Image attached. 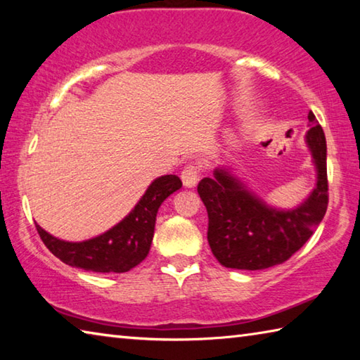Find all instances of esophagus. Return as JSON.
Here are the masks:
<instances>
[{"label": "esophagus", "mask_w": 360, "mask_h": 360, "mask_svg": "<svg viewBox=\"0 0 360 360\" xmlns=\"http://www.w3.org/2000/svg\"><path fill=\"white\" fill-rule=\"evenodd\" d=\"M181 179L186 187H195L200 179V167L197 163H188L181 172Z\"/></svg>", "instance_id": "obj_1"}]
</instances>
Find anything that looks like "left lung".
Wrapping results in <instances>:
<instances>
[{
  "instance_id": "obj_1",
  "label": "left lung",
  "mask_w": 360,
  "mask_h": 360,
  "mask_svg": "<svg viewBox=\"0 0 360 360\" xmlns=\"http://www.w3.org/2000/svg\"><path fill=\"white\" fill-rule=\"evenodd\" d=\"M307 144L318 172L316 187L294 210H276L229 173L217 168L197 191L208 211V243L224 266L264 270L290 259L313 235L328 205L327 146L322 127L308 114Z\"/></svg>"
}]
</instances>
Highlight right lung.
Masks as SVG:
<instances>
[{
  "mask_svg": "<svg viewBox=\"0 0 360 360\" xmlns=\"http://www.w3.org/2000/svg\"><path fill=\"white\" fill-rule=\"evenodd\" d=\"M181 187L182 182L176 174L157 178L129 216L92 240L70 243L47 233L38 224L36 230L49 251L66 265L95 273H125L149 254L157 211Z\"/></svg>",
  "mask_w": 360,
  "mask_h": 360,
  "instance_id": "obj_1",
  "label": "right lung"
}]
</instances>
